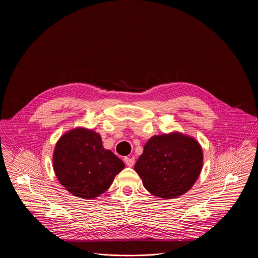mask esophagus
Listing matches in <instances>:
<instances>
[{"label": "esophagus", "mask_w": 258, "mask_h": 258, "mask_svg": "<svg viewBox=\"0 0 258 258\" xmlns=\"http://www.w3.org/2000/svg\"><path fill=\"white\" fill-rule=\"evenodd\" d=\"M124 163H125L128 167H132V166L135 164V159H134V158L125 157V158H124Z\"/></svg>", "instance_id": "esophagus-1"}]
</instances>
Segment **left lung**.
<instances>
[{
    "mask_svg": "<svg viewBox=\"0 0 258 258\" xmlns=\"http://www.w3.org/2000/svg\"><path fill=\"white\" fill-rule=\"evenodd\" d=\"M203 166V152L192 137L178 132L156 135L146 142L135 164L148 192L174 199L190 189Z\"/></svg>",
    "mask_w": 258,
    "mask_h": 258,
    "instance_id": "1",
    "label": "left lung"
}]
</instances>
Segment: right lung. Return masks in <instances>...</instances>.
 Instances as JSON below:
<instances>
[{
	"label": "right lung",
	"instance_id": "obj_1",
	"mask_svg": "<svg viewBox=\"0 0 258 258\" xmlns=\"http://www.w3.org/2000/svg\"><path fill=\"white\" fill-rule=\"evenodd\" d=\"M124 163L102 146L100 135L85 127L63 134L53 153L59 183L75 197L92 200L106 191Z\"/></svg>",
	"mask_w": 258,
	"mask_h": 258
}]
</instances>
